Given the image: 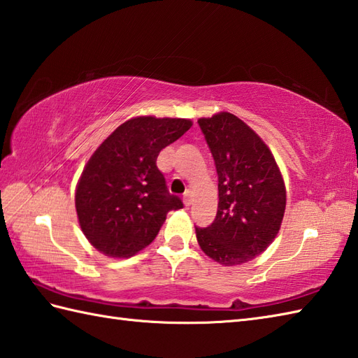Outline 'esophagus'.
Returning a JSON list of instances; mask_svg holds the SVG:
<instances>
[{"instance_id": "esophagus-1", "label": "esophagus", "mask_w": 358, "mask_h": 358, "mask_svg": "<svg viewBox=\"0 0 358 358\" xmlns=\"http://www.w3.org/2000/svg\"><path fill=\"white\" fill-rule=\"evenodd\" d=\"M183 201H185V206H191L192 204V192L191 191H186L183 195Z\"/></svg>"}]
</instances>
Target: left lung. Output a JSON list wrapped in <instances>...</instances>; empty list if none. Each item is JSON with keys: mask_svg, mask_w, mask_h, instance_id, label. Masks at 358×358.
<instances>
[{"mask_svg": "<svg viewBox=\"0 0 358 358\" xmlns=\"http://www.w3.org/2000/svg\"><path fill=\"white\" fill-rule=\"evenodd\" d=\"M218 175L217 217L195 227L201 250L223 266L254 260L280 231L286 189L272 152L229 112L200 118Z\"/></svg>", "mask_w": 358, "mask_h": 358, "instance_id": "8db88e82", "label": "left lung"}]
</instances>
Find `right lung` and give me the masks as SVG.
Wrapping results in <instances>:
<instances>
[{"mask_svg": "<svg viewBox=\"0 0 358 358\" xmlns=\"http://www.w3.org/2000/svg\"><path fill=\"white\" fill-rule=\"evenodd\" d=\"M191 126L185 118H131L94 152L77 185L75 208L95 249L132 257L155 240L167 212L183 208L167 191L157 157Z\"/></svg>", "mask_w": 358, "mask_h": 358, "instance_id": "add662e5", "label": "right lung"}]
</instances>
